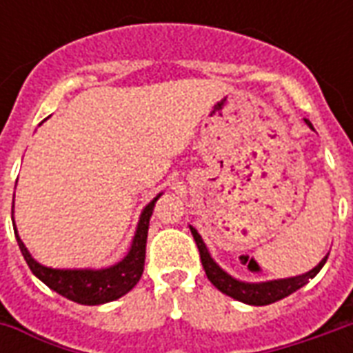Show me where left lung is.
Here are the masks:
<instances>
[{"label":"left lung","mask_w":353,"mask_h":353,"mask_svg":"<svg viewBox=\"0 0 353 353\" xmlns=\"http://www.w3.org/2000/svg\"><path fill=\"white\" fill-rule=\"evenodd\" d=\"M304 123L310 126L312 130H314V126L308 119H304ZM189 229H191V234L194 238V242L199 245V252H200V261H202V266H204V270H206L208 280L214 283L215 288L219 289L221 293L225 295L232 296L234 301H240V303L245 304H252V306H265V304H272L276 301H280V299H285L291 293H295L296 289H301L303 285L308 283V280H312L316 274L321 270V266L325 265L327 257H329V253H327L323 259L319 261L318 265L314 266L312 270L304 274H299V276H291V278H280V280H268V281H242L234 278V276H230L227 270H223L221 266L217 265L212 257V253L204 244V240L199 234V230L194 229L192 225H189Z\"/></svg>","instance_id":"obj_1"}]
</instances>
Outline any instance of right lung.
<instances>
[{
  "label": "right lung",
  "mask_w": 353,
  "mask_h": 353,
  "mask_svg": "<svg viewBox=\"0 0 353 353\" xmlns=\"http://www.w3.org/2000/svg\"><path fill=\"white\" fill-rule=\"evenodd\" d=\"M161 196L162 192H159L143 208L128 253L119 263L105 266V268H52V266H45L41 263H37L30 255L28 248L20 240L19 232H17V225H14V236H17L20 252L24 255V261L30 266V270L47 288L57 291L58 295L65 296L73 303L87 304V306L111 303V301H117V299L126 295L138 283L141 274H143L149 219L153 215V208L157 204V200Z\"/></svg>",
  "instance_id": "right-lung-1"
}]
</instances>
